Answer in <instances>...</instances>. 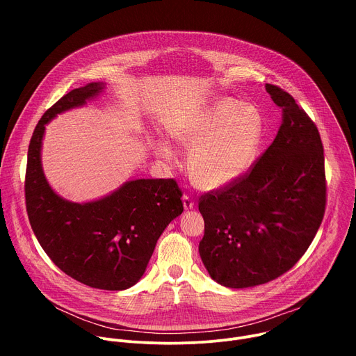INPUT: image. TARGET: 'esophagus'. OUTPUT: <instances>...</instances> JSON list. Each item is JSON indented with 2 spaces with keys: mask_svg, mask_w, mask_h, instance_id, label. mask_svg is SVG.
<instances>
[{
  "mask_svg": "<svg viewBox=\"0 0 356 356\" xmlns=\"http://www.w3.org/2000/svg\"><path fill=\"white\" fill-rule=\"evenodd\" d=\"M183 207H184V210H193L194 209V201H193V198H190L188 195H183Z\"/></svg>",
  "mask_w": 356,
  "mask_h": 356,
  "instance_id": "obj_1",
  "label": "esophagus"
}]
</instances>
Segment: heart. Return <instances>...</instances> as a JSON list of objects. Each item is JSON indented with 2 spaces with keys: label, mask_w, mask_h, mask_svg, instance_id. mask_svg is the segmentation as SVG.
I'll return each mask as SVG.
<instances>
[{
  "label": "heart",
  "mask_w": 356,
  "mask_h": 356,
  "mask_svg": "<svg viewBox=\"0 0 356 356\" xmlns=\"http://www.w3.org/2000/svg\"><path fill=\"white\" fill-rule=\"evenodd\" d=\"M175 136L190 150L187 165L194 183L206 190H222L241 181L255 165L264 121L255 107L225 97L191 118ZM158 154L166 161L175 156L166 142L159 143Z\"/></svg>",
  "instance_id": "b5f03b06"
}]
</instances>
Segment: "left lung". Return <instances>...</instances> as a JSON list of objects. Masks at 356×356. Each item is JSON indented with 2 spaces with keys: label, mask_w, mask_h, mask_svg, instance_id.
Returning <instances> with one entry per match:
<instances>
[{
  "label": "left lung",
  "mask_w": 356,
  "mask_h": 356,
  "mask_svg": "<svg viewBox=\"0 0 356 356\" xmlns=\"http://www.w3.org/2000/svg\"><path fill=\"white\" fill-rule=\"evenodd\" d=\"M265 87L282 108L275 140L241 181L198 202L204 218L201 261L213 280L231 289L259 286L291 269L325 210L318 129L289 92Z\"/></svg>",
  "instance_id": "8db88e82"
}]
</instances>
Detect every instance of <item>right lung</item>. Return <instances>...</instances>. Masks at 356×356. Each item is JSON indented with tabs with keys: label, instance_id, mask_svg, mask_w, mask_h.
<instances>
[{
	"label": "right lung",
	"instance_id": "right-lung-1",
	"mask_svg": "<svg viewBox=\"0 0 356 356\" xmlns=\"http://www.w3.org/2000/svg\"><path fill=\"white\" fill-rule=\"evenodd\" d=\"M104 90L103 81L88 83L43 114L28 149L25 198L33 234L60 270L94 289L125 290L143 276L159 236L183 213L177 183L132 179L103 197L73 202L52 188L42 168L44 125Z\"/></svg>",
	"mask_w": 356,
	"mask_h": 356
}]
</instances>
